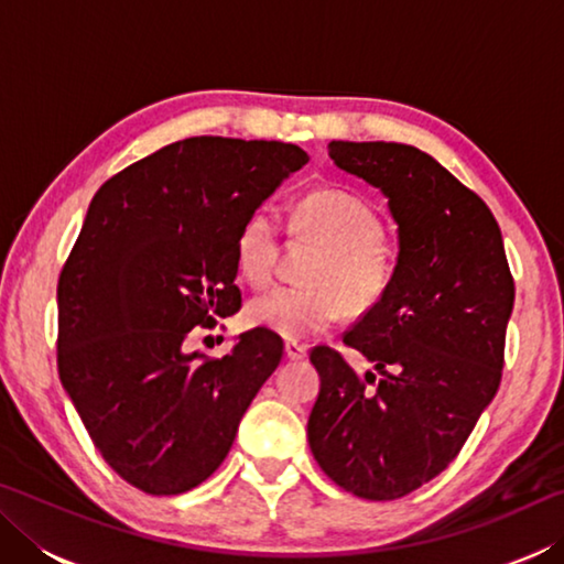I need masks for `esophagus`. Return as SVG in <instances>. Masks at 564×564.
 Masks as SVG:
<instances>
[{
    "label": "esophagus",
    "mask_w": 564,
    "mask_h": 564,
    "mask_svg": "<svg viewBox=\"0 0 564 564\" xmlns=\"http://www.w3.org/2000/svg\"><path fill=\"white\" fill-rule=\"evenodd\" d=\"M285 356H289L291 360H303V358H308V348L301 346V343H295V340H289L285 343Z\"/></svg>",
    "instance_id": "1"
}]
</instances>
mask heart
<instances>
[{"mask_svg":"<svg viewBox=\"0 0 564 564\" xmlns=\"http://www.w3.org/2000/svg\"><path fill=\"white\" fill-rule=\"evenodd\" d=\"M295 236L323 246L303 285H275L248 303L246 316L285 340H303L333 326L346 301L368 308L393 279V256L380 241L383 226L362 198L340 188H318L293 206ZM279 256V228L269 208H256L238 228L236 265L243 279L263 285Z\"/></svg>","mask_w":564,"mask_h":564,"instance_id":"b5f03b06","label":"heart"}]
</instances>
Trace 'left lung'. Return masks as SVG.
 <instances>
[{
    "label": "left lung",
    "mask_w": 564,
    "mask_h": 564,
    "mask_svg": "<svg viewBox=\"0 0 564 564\" xmlns=\"http://www.w3.org/2000/svg\"><path fill=\"white\" fill-rule=\"evenodd\" d=\"M328 156L388 198L398 259L386 293L343 336L373 370L311 350L321 393L308 443L343 490L395 500L455 460L498 393L514 283L490 208L425 151L330 141Z\"/></svg>",
    "instance_id": "obj_1"
}]
</instances>
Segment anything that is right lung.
Instances as JSON below:
<instances>
[{
	"instance_id": "obj_1",
	"label": "right lung",
	"mask_w": 564,
	"mask_h": 564,
	"mask_svg": "<svg viewBox=\"0 0 564 564\" xmlns=\"http://www.w3.org/2000/svg\"><path fill=\"white\" fill-rule=\"evenodd\" d=\"M308 164L281 141L194 137L137 161L91 198L66 259L59 378L94 445L149 495H181L224 463L283 340L246 330L228 356L186 350L241 308L238 228Z\"/></svg>"
}]
</instances>
